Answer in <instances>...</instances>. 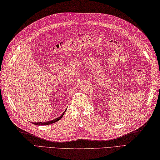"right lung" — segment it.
Wrapping results in <instances>:
<instances>
[{
	"instance_id": "1",
	"label": "right lung",
	"mask_w": 160,
	"mask_h": 160,
	"mask_svg": "<svg viewBox=\"0 0 160 160\" xmlns=\"http://www.w3.org/2000/svg\"><path fill=\"white\" fill-rule=\"evenodd\" d=\"M66 111V110H65ZM65 112L62 113L61 116H59V118H56V119H53V120H52V121H50V122H38V123H32L33 124H35V125H49V124H51V123H55L56 122H57V121H59V119H61V118H62V116H63V115H64V113H65Z\"/></svg>"
}]
</instances>
